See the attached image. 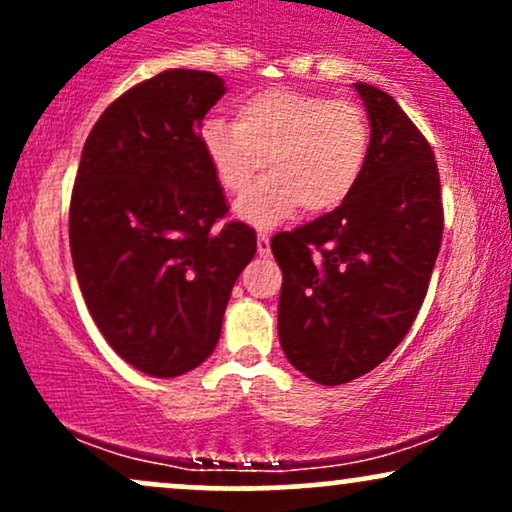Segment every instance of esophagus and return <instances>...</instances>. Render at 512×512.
<instances>
[{
    "instance_id": "obj_1",
    "label": "esophagus",
    "mask_w": 512,
    "mask_h": 512,
    "mask_svg": "<svg viewBox=\"0 0 512 512\" xmlns=\"http://www.w3.org/2000/svg\"><path fill=\"white\" fill-rule=\"evenodd\" d=\"M269 252H272V248H269V236L267 233H257V255L269 257Z\"/></svg>"
}]
</instances>
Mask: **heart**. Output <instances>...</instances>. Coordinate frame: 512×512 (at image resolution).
Instances as JSON below:
<instances>
[{"label": "heart", "mask_w": 512, "mask_h": 512, "mask_svg": "<svg viewBox=\"0 0 512 512\" xmlns=\"http://www.w3.org/2000/svg\"><path fill=\"white\" fill-rule=\"evenodd\" d=\"M199 142L228 195H240L267 158L269 175L236 211L255 226H274L298 207L310 216L342 207L366 168L370 129L356 103L269 88L240 101L236 122L207 117Z\"/></svg>", "instance_id": "obj_1"}]
</instances>
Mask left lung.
<instances>
[{
  "instance_id": "left-lung-1",
  "label": "left lung",
  "mask_w": 512,
  "mask_h": 512,
  "mask_svg": "<svg viewBox=\"0 0 512 512\" xmlns=\"http://www.w3.org/2000/svg\"><path fill=\"white\" fill-rule=\"evenodd\" d=\"M354 88L370 120L356 190L339 209L272 238L284 274L281 349L320 385L361 378L395 351L419 315L443 238L431 144L390 93Z\"/></svg>"
}]
</instances>
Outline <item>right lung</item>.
<instances>
[{
  "label": "right lung",
  "mask_w": 512,
  "mask_h": 512,
  "mask_svg": "<svg viewBox=\"0 0 512 512\" xmlns=\"http://www.w3.org/2000/svg\"><path fill=\"white\" fill-rule=\"evenodd\" d=\"M221 76L168 69L129 88L88 134L69 207V248L93 322L154 378L197 368L219 344L233 284L257 250L199 142Z\"/></svg>",
  "instance_id": "1"
}]
</instances>
